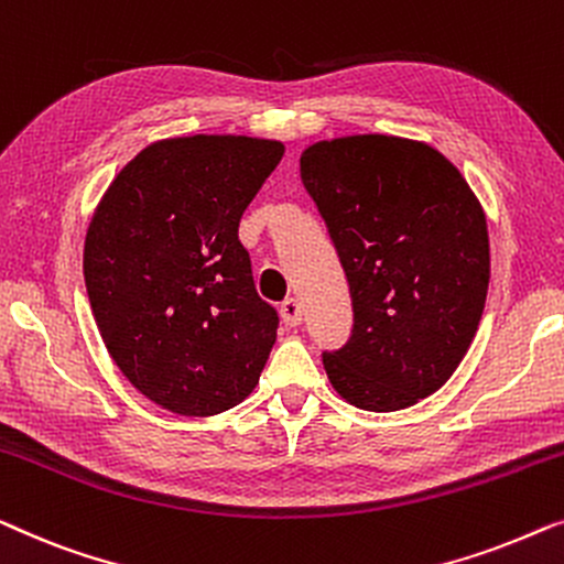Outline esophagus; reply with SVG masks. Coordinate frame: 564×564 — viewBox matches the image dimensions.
<instances>
[{
    "label": "esophagus",
    "instance_id": "1",
    "mask_svg": "<svg viewBox=\"0 0 564 564\" xmlns=\"http://www.w3.org/2000/svg\"><path fill=\"white\" fill-rule=\"evenodd\" d=\"M281 319L283 324H289V327H296V324H301V304L299 299H285L281 304Z\"/></svg>",
    "mask_w": 564,
    "mask_h": 564
}]
</instances>
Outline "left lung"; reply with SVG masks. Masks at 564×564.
Returning <instances> with one entry per match:
<instances>
[{"mask_svg": "<svg viewBox=\"0 0 564 564\" xmlns=\"http://www.w3.org/2000/svg\"><path fill=\"white\" fill-rule=\"evenodd\" d=\"M350 283L352 332L322 362L352 406L399 411L465 358L490 279L486 214L455 165L391 134L322 140L301 155Z\"/></svg>", "mask_w": 564, "mask_h": 564, "instance_id": "obj_1", "label": "left lung"}]
</instances>
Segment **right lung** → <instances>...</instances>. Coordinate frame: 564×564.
<instances>
[{
  "mask_svg": "<svg viewBox=\"0 0 564 564\" xmlns=\"http://www.w3.org/2000/svg\"><path fill=\"white\" fill-rule=\"evenodd\" d=\"M283 142L194 134L148 145L94 212L84 281L124 378L158 406L212 416L248 399L279 312L258 296L237 227Z\"/></svg>",
  "mask_w": 564,
  "mask_h": 564,
  "instance_id": "1",
  "label": "right lung"
}]
</instances>
